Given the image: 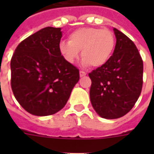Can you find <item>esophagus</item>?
<instances>
[{
  "instance_id": "34e87169",
  "label": "esophagus",
  "mask_w": 154,
  "mask_h": 154,
  "mask_svg": "<svg viewBox=\"0 0 154 154\" xmlns=\"http://www.w3.org/2000/svg\"><path fill=\"white\" fill-rule=\"evenodd\" d=\"M87 73L85 71H83V70H80V77H85V75H86Z\"/></svg>"
}]
</instances>
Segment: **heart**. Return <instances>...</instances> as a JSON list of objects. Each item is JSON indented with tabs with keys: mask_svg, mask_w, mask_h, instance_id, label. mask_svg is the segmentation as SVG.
Returning <instances> with one entry per match:
<instances>
[{
	"mask_svg": "<svg viewBox=\"0 0 154 154\" xmlns=\"http://www.w3.org/2000/svg\"><path fill=\"white\" fill-rule=\"evenodd\" d=\"M69 42H61L59 50L66 61L73 64L78 60L80 51L85 66L101 67L109 60L114 51L116 39L112 31L95 27L80 28L71 32Z\"/></svg>",
	"mask_w": 154,
	"mask_h": 154,
	"instance_id": "obj_1",
	"label": "heart"
}]
</instances>
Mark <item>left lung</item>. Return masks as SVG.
<instances>
[{"label":"left lung","mask_w":154,"mask_h":154,"mask_svg":"<svg viewBox=\"0 0 154 154\" xmlns=\"http://www.w3.org/2000/svg\"><path fill=\"white\" fill-rule=\"evenodd\" d=\"M116 45L105 65L89 73L92 81L89 96L97 113L116 119L129 112L141 94L143 60L134 42L113 29Z\"/></svg>","instance_id":"obj_1"}]
</instances>
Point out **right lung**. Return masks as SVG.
Instances as JSON below:
<instances>
[{"mask_svg":"<svg viewBox=\"0 0 154 154\" xmlns=\"http://www.w3.org/2000/svg\"><path fill=\"white\" fill-rule=\"evenodd\" d=\"M60 28L37 31L16 48L11 59V87L21 107L32 115L60 111L80 79L79 70L59 50Z\"/></svg>","mask_w":154,"mask_h":154,"instance_id":"1","label":"right lung"}]
</instances>
